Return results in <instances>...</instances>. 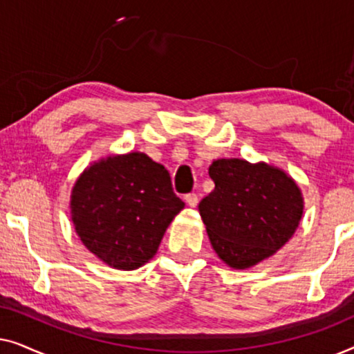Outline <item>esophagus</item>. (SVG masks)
I'll return each mask as SVG.
<instances>
[{
  "label": "esophagus",
  "mask_w": 354,
  "mask_h": 354,
  "mask_svg": "<svg viewBox=\"0 0 354 354\" xmlns=\"http://www.w3.org/2000/svg\"><path fill=\"white\" fill-rule=\"evenodd\" d=\"M185 201L187 205L190 207H196L198 205V195L196 193H188V195H185Z\"/></svg>",
  "instance_id": "34e87169"
}]
</instances>
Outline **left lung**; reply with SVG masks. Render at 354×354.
I'll return each instance as SVG.
<instances>
[{
  "mask_svg": "<svg viewBox=\"0 0 354 354\" xmlns=\"http://www.w3.org/2000/svg\"><path fill=\"white\" fill-rule=\"evenodd\" d=\"M214 190L198 205L216 254L250 269L282 248L303 216V195L282 169L245 159H216Z\"/></svg>",
  "mask_w": 354,
  "mask_h": 354,
  "instance_id": "left-lung-1",
  "label": "left lung"
}]
</instances>
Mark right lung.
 Returning <instances> with one entry per match:
<instances>
[{
	"label": "right lung",
	"instance_id": "obj_1",
	"mask_svg": "<svg viewBox=\"0 0 354 354\" xmlns=\"http://www.w3.org/2000/svg\"><path fill=\"white\" fill-rule=\"evenodd\" d=\"M183 206L166 167L137 151L93 162L71 195V217L82 243L122 270L142 268L156 254Z\"/></svg>",
	"mask_w": 354,
	"mask_h": 354
}]
</instances>
